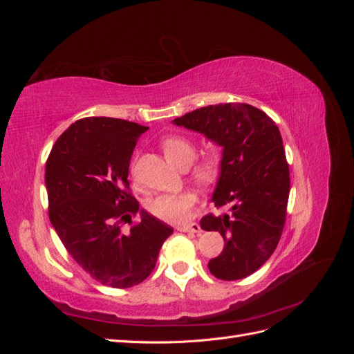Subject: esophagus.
<instances>
[{"mask_svg": "<svg viewBox=\"0 0 354 354\" xmlns=\"http://www.w3.org/2000/svg\"><path fill=\"white\" fill-rule=\"evenodd\" d=\"M178 232H192V233H201V226L198 223H190V224H185V226H178L177 227Z\"/></svg>", "mask_w": 354, "mask_h": 354, "instance_id": "obj_1", "label": "esophagus"}]
</instances>
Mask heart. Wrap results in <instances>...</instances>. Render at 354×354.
<instances>
[{
    "label": "heart",
    "mask_w": 354,
    "mask_h": 354,
    "mask_svg": "<svg viewBox=\"0 0 354 354\" xmlns=\"http://www.w3.org/2000/svg\"><path fill=\"white\" fill-rule=\"evenodd\" d=\"M162 151L171 164L186 168L195 158V145L183 136H168L162 140ZM223 159L217 149L203 153L192 168V176L201 185H211L221 173ZM198 203L195 192L183 190L180 194L160 195L149 203V211L156 218L167 223H185L192 217V211Z\"/></svg>",
    "instance_id": "heart-1"
}]
</instances>
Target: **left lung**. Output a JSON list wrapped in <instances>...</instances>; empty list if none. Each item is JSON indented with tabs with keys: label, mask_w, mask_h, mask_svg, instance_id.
<instances>
[{
	"label": "left lung",
	"mask_w": 354,
	"mask_h": 354,
	"mask_svg": "<svg viewBox=\"0 0 354 354\" xmlns=\"http://www.w3.org/2000/svg\"><path fill=\"white\" fill-rule=\"evenodd\" d=\"M173 122L223 147L212 202L229 212L208 214L201 227L220 232L226 243L209 272L221 281L243 279L270 259L285 226L291 180L279 128L246 103L207 106Z\"/></svg>",
	"instance_id": "1"
}]
</instances>
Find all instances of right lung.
<instances>
[{
	"label": "right lung",
	"instance_id": "add662e5",
	"mask_svg": "<svg viewBox=\"0 0 354 354\" xmlns=\"http://www.w3.org/2000/svg\"><path fill=\"white\" fill-rule=\"evenodd\" d=\"M149 127L118 118L90 116L73 122L53 146L46 164L48 217L72 259L93 279L131 288L152 273L173 227L130 194L128 168L136 143Z\"/></svg>",
	"mask_w": 354,
	"mask_h": 354
}]
</instances>
